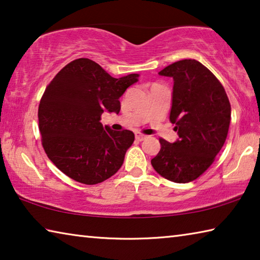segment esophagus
I'll list each match as a JSON object with an SVG mask.
<instances>
[{"mask_svg": "<svg viewBox=\"0 0 260 260\" xmlns=\"http://www.w3.org/2000/svg\"><path fill=\"white\" fill-rule=\"evenodd\" d=\"M146 138H147V135H144V134H141V133H136L135 134V139L138 140V141H143Z\"/></svg>", "mask_w": 260, "mask_h": 260, "instance_id": "obj_1", "label": "esophagus"}]
</instances>
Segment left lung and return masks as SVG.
Listing matches in <instances>:
<instances>
[{
	"instance_id": "1",
	"label": "left lung",
	"mask_w": 260,
	"mask_h": 260,
	"mask_svg": "<svg viewBox=\"0 0 260 260\" xmlns=\"http://www.w3.org/2000/svg\"><path fill=\"white\" fill-rule=\"evenodd\" d=\"M173 79L170 121L178 140L160 139L151 159L158 174L170 181H193L212 164L225 143L231 122V103L221 83L203 64L182 59L158 73Z\"/></svg>"
}]
</instances>
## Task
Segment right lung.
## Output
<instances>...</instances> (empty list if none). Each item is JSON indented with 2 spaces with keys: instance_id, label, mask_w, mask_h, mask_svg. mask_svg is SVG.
I'll return each mask as SVG.
<instances>
[{
  "instance_id": "1",
  "label": "right lung",
  "mask_w": 260,
  "mask_h": 260,
  "mask_svg": "<svg viewBox=\"0 0 260 260\" xmlns=\"http://www.w3.org/2000/svg\"><path fill=\"white\" fill-rule=\"evenodd\" d=\"M139 74L113 78L94 60H72L56 74L39 105V129L47 156L76 181L96 184L120 169L134 142L131 131L103 127L104 111L119 113V99Z\"/></svg>"
}]
</instances>
